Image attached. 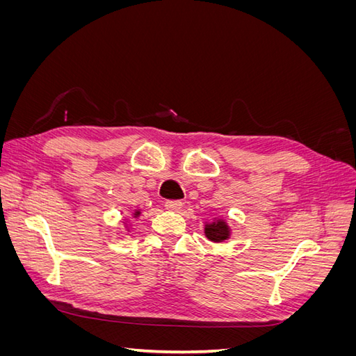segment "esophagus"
<instances>
[{
  "label": "esophagus",
  "instance_id": "34e87169",
  "mask_svg": "<svg viewBox=\"0 0 356 356\" xmlns=\"http://www.w3.org/2000/svg\"><path fill=\"white\" fill-rule=\"evenodd\" d=\"M165 208L168 211H172V212H178L182 208V202H179V200H168L165 203Z\"/></svg>",
  "mask_w": 356,
  "mask_h": 356
}]
</instances>
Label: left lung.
Masks as SVG:
<instances>
[{"mask_svg": "<svg viewBox=\"0 0 356 356\" xmlns=\"http://www.w3.org/2000/svg\"><path fill=\"white\" fill-rule=\"evenodd\" d=\"M204 236H207V239L211 242L221 243L232 238V229L227 220L215 217L212 218V221L204 222Z\"/></svg>", "mask_w": 356, "mask_h": 356, "instance_id": "left-lung-1", "label": "left lung"}]
</instances>
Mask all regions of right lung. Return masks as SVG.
<instances>
[{
  "mask_svg": "<svg viewBox=\"0 0 356 356\" xmlns=\"http://www.w3.org/2000/svg\"><path fill=\"white\" fill-rule=\"evenodd\" d=\"M138 217H141V209H136V211L132 212V218H134V220H136ZM127 222H129V218H124V229H126V232L129 233V232H131V227H129Z\"/></svg>",
  "mask_w": 356,
  "mask_h": 356,
  "instance_id": "1",
  "label": "right lung"
}]
</instances>
